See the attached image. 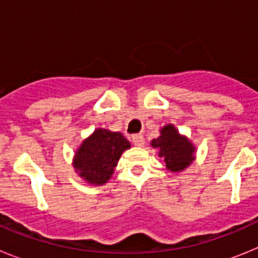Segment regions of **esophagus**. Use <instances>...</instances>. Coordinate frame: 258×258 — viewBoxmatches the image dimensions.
Masks as SVG:
<instances>
[{
    "label": "esophagus",
    "instance_id": "34e87169",
    "mask_svg": "<svg viewBox=\"0 0 258 258\" xmlns=\"http://www.w3.org/2000/svg\"><path fill=\"white\" fill-rule=\"evenodd\" d=\"M132 141H133L134 145L138 146V147L145 146V138H143L142 134H136V136H133L132 137Z\"/></svg>",
    "mask_w": 258,
    "mask_h": 258
}]
</instances>
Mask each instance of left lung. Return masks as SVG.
Here are the masks:
<instances>
[{
  "mask_svg": "<svg viewBox=\"0 0 258 258\" xmlns=\"http://www.w3.org/2000/svg\"><path fill=\"white\" fill-rule=\"evenodd\" d=\"M151 147L157 150V155L163 159L165 168L172 173H181L197 159V147L178 132L173 124L164 125L160 136L151 141Z\"/></svg>",
  "mask_w": 258,
  "mask_h": 258,
  "instance_id": "obj_1",
  "label": "left lung"
}]
</instances>
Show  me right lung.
<instances>
[{
  "label": "right lung",
  "instance_id": "right-lung-1",
  "mask_svg": "<svg viewBox=\"0 0 258 258\" xmlns=\"http://www.w3.org/2000/svg\"><path fill=\"white\" fill-rule=\"evenodd\" d=\"M127 149H131V142L121 133L98 127L79 146L72 165L86 183L102 186L111 179L122 152Z\"/></svg>",
  "mask_w": 258,
  "mask_h": 258
}]
</instances>
